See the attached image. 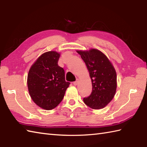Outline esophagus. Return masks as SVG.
Returning <instances> with one entry per match:
<instances>
[{
    "instance_id": "1",
    "label": "esophagus",
    "mask_w": 147,
    "mask_h": 147,
    "mask_svg": "<svg viewBox=\"0 0 147 147\" xmlns=\"http://www.w3.org/2000/svg\"><path fill=\"white\" fill-rule=\"evenodd\" d=\"M78 82H79V81H78V79H76V80L75 81V82H73V85H75V86H76L78 84Z\"/></svg>"
}]
</instances>
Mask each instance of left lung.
Listing matches in <instances>:
<instances>
[{"instance_id": "8db88e82", "label": "left lung", "mask_w": 147, "mask_h": 147, "mask_svg": "<svg viewBox=\"0 0 147 147\" xmlns=\"http://www.w3.org/2000/svg\"><path fill=\"white\" fill-rule=\"evenodd\" d=\"M77 52L85 62L92 83V92L83 102L90 108L105 107L115 95L117 88L116 72L105 54L97 49Z\"/></svg>"}]
</instances>
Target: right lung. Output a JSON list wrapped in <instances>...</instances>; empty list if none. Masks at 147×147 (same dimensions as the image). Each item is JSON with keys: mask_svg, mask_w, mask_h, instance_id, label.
<instances>
[{"mask_svg": "<svg viewBox=\"0 0 147 147\" xmlns=\"http://www.w3.org/2000/svg\"><path fill=\"white\" fill-rule=\"evenodd\" d=\"M60 54L45 52L37 59L29 71L27 84L33 102L45 110L60 104L70 83L65 82L64 69L59 66Z\"/></svg>", "mask_w": 147, "mask_h": 147, "instance_id": "obj_1", "label": "right lung"}]
</instances>
